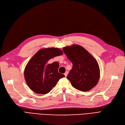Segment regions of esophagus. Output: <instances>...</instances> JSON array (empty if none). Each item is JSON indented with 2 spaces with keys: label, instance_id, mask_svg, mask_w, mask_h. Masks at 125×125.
<instances>
[{
  "label": "esophagus",
  "instance_id": "34e87169",
  "mask_svg": "<svg viewBox=\"0 0 125 125\" xmlns=\"http://www.w3.org/2000/svg\"><path fill=\"white\" fill-rule=\"evenodd\" d=\"M67 74H68V72L67 71V72H66L65 73H64V75H65V77H67Z\"/></svg>",
  "mask_w": 125,
  "mask_h": 125
}]
</instances>
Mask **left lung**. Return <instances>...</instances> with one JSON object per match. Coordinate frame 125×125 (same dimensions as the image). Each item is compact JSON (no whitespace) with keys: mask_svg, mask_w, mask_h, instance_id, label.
Segmentation results:
<instances>
[{"mask_svg":"<svg viewBox=\"0 0 125 125\" xmlns=\"http://www.w3.org/2000/svg\"><path fill=\"white\" fill-rule=\"evenodd\" d=\"M68 59L73 63V68L67 76L74 88L88 91L98 83L100 70L95 58L84 47L78 44L63 48Z\"/></svg>","mask_w":125,"mask_h":125,"instance_id":"1","label":"left lung"}]
</instances>
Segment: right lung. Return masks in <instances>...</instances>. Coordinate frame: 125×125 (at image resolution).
Here are the masks:
<instances>
[{"mask_svg": "<svg viewBox=\"0 0 125 125\" xmlns=\"http://www.w3.org/2000/svg\"><path fill=\"white\" fill-rule=\"evenodd\" d=\"M62 54L63 52L58 48H45L39 50L31 58L24 74L26 83L32 91L38 94H46L60 79L65 77L58 73V62L46 63L51 59Z\"/></svg>", "mask_w": 125, "mask_h": 125, "instance_id": "add662e5", "label": "right lung"}]
</instances>
